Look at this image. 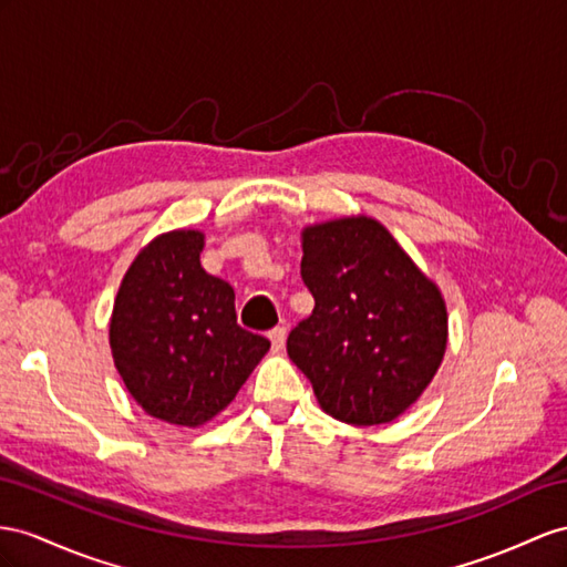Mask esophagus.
I'll return each instance as SVG.
<instances>
[{
	"instance_id": "obj_1",
	"label": "esophagus",
	"mask_w": 567,
	"mask_h": 567,
	"mask_svg": "<svg viewBox=\"0 0 567 567\" xmlns=\"http://www.w3.org/2000/svg\"><path fill=\"white\" fill-rule=\"evenodd\" d=\"M268 338H270V342H272V350L280 352L282 344H285V338H287V328H285V326L272 328V330L268 332Z\"/></svg>"
}]
</instances>
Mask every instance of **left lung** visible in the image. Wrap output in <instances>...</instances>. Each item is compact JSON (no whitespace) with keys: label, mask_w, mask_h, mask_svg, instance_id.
<instances>
[{"label":"left lung","mask_w":567,"mask_h":567,"mask_svg":"<svg viewBox=\"0 0 567 567\" xmlns=\"http://www.w3.org/2000/svg\"><path fill=\"white\" fill-rule=\"evenodd\" d=\"M301 251V280L316 307L289 332V359L332 419L393 422L429 388L445 354L439 285L367 215L303 227Z\"/></svg>","instance_id":"1"}]
</instances>
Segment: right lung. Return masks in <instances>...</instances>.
<instances>
[{
    "instance_id": "add662e5",
    "label": "right lung",
    "mask_w": 567,
    "mask_h": 567,
    "mask_svg": "<svg viewBox=\"0 0 567 567\" xmlns=\"http://www.w3.org/2000/svg\"><path fill=\"white\" fill-rule=\"evenodd\" d=\"M206 235L172 229L124 272L110 318L114 367L151 416L198 429L237 398L270 350L237 323L235 289L200 266Z\"/></svg>"
}]
</instances>
